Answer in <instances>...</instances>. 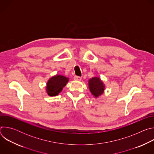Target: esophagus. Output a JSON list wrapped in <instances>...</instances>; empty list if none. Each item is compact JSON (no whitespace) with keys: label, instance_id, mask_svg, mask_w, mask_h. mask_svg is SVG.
Wrapping results in <instances>:
<instances>
[{"label":"esophagus","instance_id":"34e87169","mask_svg":"<svg viewBox=\"0 0 154 154\" xmlns=\"http://www.w3.org/2000/svg\"><path fill=\"white\" fill-rule=\"evenodd\" d=\"M74 79L75 80H77V81H80V80H81L82 77H79V76L75 75V76L74 77Z\"/></svg>","mask_w":154,"mask_h":154}]
</instances>
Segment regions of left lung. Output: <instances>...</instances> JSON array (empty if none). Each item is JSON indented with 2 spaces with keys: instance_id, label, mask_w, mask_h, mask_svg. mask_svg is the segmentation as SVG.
Instances as JSON below:
<instances>
[{
  "instance_id": "left-lung-1",
  "label": "left lung",
  "mask_w": 154,
  "mask_h": 154,
  "mask_svg": "<svg viewBox=\"0 0 154 154\" xmlns=\"http://www.w3.org/2000/svg\"><path fill=\"white\" fill-rule=\"evenodd\" d=\"M89 89L91 93L96 97L102 95L105 90V85L99 77H93L88 81Z\"/></svg>"
}]
</instances>
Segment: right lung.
Returning <instances> with one entry per match:
<instances>
[{"mask_svg": "<svg viewBox=\"0 0 154 154\" xmlns=\"http://www.w3.org/2000/svg\"><path fill=\"white\" fill-rule=\"evenodd\" d=\"M69 79L61 75L52 77L48 82L46 91L49 96H56L61 92L63 88L68 82Z\"/></svg>", "mask_w": 154, "mask_h": 154, "instance_id": "right-lung-1", "label": "right lung"}]
</instances>
